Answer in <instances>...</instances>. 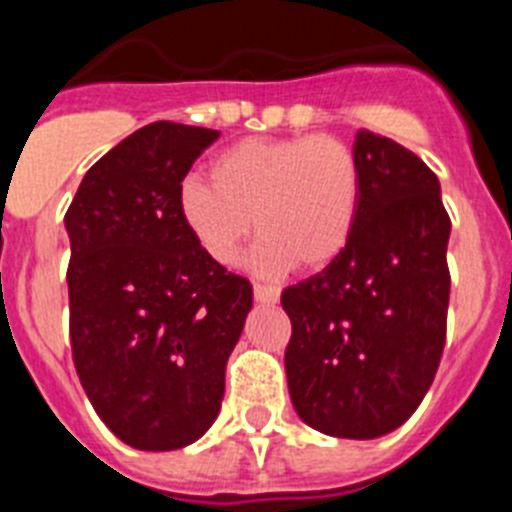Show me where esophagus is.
<instances>
[{"mask_svg": "<svg viewBox=\"0 0 512 512\" xmlns=\"http://www.w3.org/2000/svg\"><path fill=\"white\" fill-rule=\"evenodd\" d=\"M253 297L261 305H277L279 302V289L271 284H253Z\"/></svg>", "mask_w": 512, "mask_h": 512, "instance_id": "esophagus-1", "label": "esophagus"}]
</instances>
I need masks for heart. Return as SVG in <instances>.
Returning <instances> with one entry per match:
<instances>
[{
	"mask_svg": "<svg viewBox=\"0 0 512 512\" xmlns=\"http://www.w3.org/2000/svg\"><path fill=\"white\" fill-rule=\"evenodd\" d=\"M212 182L187 176L179 215L197 246L217 264H233L253 230L264 238L253 266L279 274L300 261L320 269L351 241L361 200L359 158L330 135L235 143L212 161Z\"/></svg>",
	"mask_w": 512,
	"mask_h": 512,
	"instance_id": "heart-1",
	"label": "heart"
}]
</instances>
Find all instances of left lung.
<instances>
[{
	"mask_svg": "<svg viewBox=\"0 0 512 512\" xmlns=\"http://www.w3.org/2000/svg\"><path fill=\"white\" fill-rule=\"evenodd\" d=\"M361 200L351 241L282 292L292 320L284 369L310 428L379 438L415 413L446 341L451 220L438 176L400 143L359 130Z\"/></svg>",
	"mask_w": 512,
	"mask_h": 512,
	"instance_id": "obj_1",
	"label": "left lung"
}]
</instances>
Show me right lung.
Returning a JSON list of instances; mask_svg holds the SVG:
<instances>
[{"label": "right lung", "instance_id": "1", "mask_svg": "<svg viewBox=\"0 0 512 512\" xmlns=\"http://www.w3.org/2000/svg\"><path fill=\"white\" fill-rule=\"evenodd\" d=\"M217 130L158 120L104 153L63 217L76 374L133 449H184L220 413L225 364L253 305L179 215V187Z\"/></svg>", "mask_w": 512, "mask_h": 512}]
</instances>
